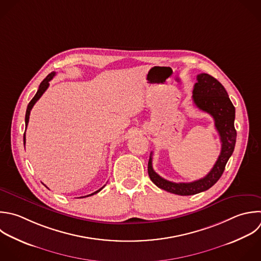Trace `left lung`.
<instances>
[{"label":"left lung","instance_id":"8db88e82","mask_svg":"<svg viewBox=\"0 0 261 261\" xmlns=\"http://www.w3.org/2000/svg\"><path fill=\"white\" fill-rule=\"evenodd\" d=\"M197 81L193 90V102L197 108L213 117L215 128L220 137L221 151L215 164L203 178L191 182H173L161 177L154 171L152 152L148 162V173L151 180L158 188L180 196H190L204 192L220 178L225 164L233 152L237 138L233 125L234 107L223 86L207 73L198 74Z\"/></svg>","mask_w":261,"mask_h":261}]
</instances>
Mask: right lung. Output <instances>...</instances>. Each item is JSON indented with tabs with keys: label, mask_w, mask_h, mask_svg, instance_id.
Returning a JSON list of instances; mask_svg holds the SVG:
<instances>
[{
	"label": "right lung",
	"mask_w": 261,
	"mask_h": 261,
	"mask_svg": "<svg viewBox=\"0 0 261 261\" xmlns=\"http://www.w3.org/2000/svg\"><path fill=\"white\" fill-rule=\"evenodd\" d=\"M56 75V72H51L42 83H41V85H40V87H39V90H38V92H37V94H36V96L32 99V101L30 102V104L28 105V109H27V113H25V125L28 126V124H29V120H30V114H31V110L33 109V107H34V105L37 103V101L42 97V95L46 92V90L48 89V87H49V82ZM23 143H24V145H25V132H24V136H23ZM104 187H102L101 189H99L98 191H96V192H94L93 194H90V195H88V196H85V197H89V196H92V195H94V194H97L98 192H100L102 189H103ZM81 198H84V197H81Z\"/></svg>",
	"instance_id": "1"
}]
</instances>
